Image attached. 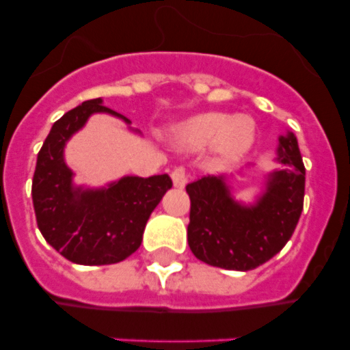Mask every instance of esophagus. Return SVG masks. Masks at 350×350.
Wrapping results in <instances>:
<instances>
[{
	"label": "esophagus",
	"instance_id": "esophagus-1",
	"mask_svg": "<svg viewBox=\"0 0 350 350\" xmlns=\"http://www.w3.org/2000/svg\"><path fill=\"white\" fill-rule=\"evenodd\" d=\"M172 180L175 187H184L187 184V172H185L184 166H178L172 172Z\"/></svg>",
	"mask_w": 350,
	"mask_h": 350
}]
</instances>
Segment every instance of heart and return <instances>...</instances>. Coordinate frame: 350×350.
<instances>
[{
	"instance_id": "b5f03b06",
	"label": "heart",
	"mask_w": 350,
	"mask_h": 350,
	"mask_svg": "<svg viewBox=\"0 0 350 350\" xmlns=\"http://www.w3.org/2000/svg\"><path fill=\"white\" fill-rule=\"evenodd\" d=\"M175 138L182 147L191 150H200L213 144L221 159L237 161L254 142L256 122L249 116L198 113L175 128Z\"/></svg>"
}]
</instances>
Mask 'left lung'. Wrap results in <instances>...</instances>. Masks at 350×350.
Listing matches in <instances>:
<instances>
[{
	"label": "left lung",
	"instance_id": "1",
	"mask_svg": "<svg viewBox=\"0 0 350 350\" xmlns=\"http://www.w3.org/2000/svg\"><path fill=\"white\" fill-rule=\"evenodd\" d=\"M279 161L286 168L271 173L267 193L252 206L233 202L222 175L185 185L191 200L187 242L200 261L224 270H254L289 242L305 196V166L293 133L279 138Z\"/></svg>",
	"mask_w": 350,
	"mask_h": 350
}]
</instances>
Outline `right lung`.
Segmentation results:
<instances>
[{
    "instance_id": "right-lung-1",
    "label": "right lung",
    "mask_w": 350,
    "mask_h": 350,
    "mask_svg": "<svg viewBox=\"0 0 350 350\" xmlns=\"http://www.w3.org/2000/svg\"><path fill=\"white\" fill-rule=\"evenodd\" d=\"M124 116L103 107L101 100L83 101L55 120L43 142L33 175V206L43 238L77 265L96 267L124 261L140 247L145 224L161 198L172 187L170 175L124 177L107 189L83 191L71 185V170L63 157L68 138L91 113Z\"/></svg>"
}]
</instances>
